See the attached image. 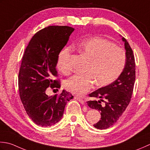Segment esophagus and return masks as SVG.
<instances>
[{
	"label": "esophagus",
	"mask_w": 150,
	"mask_h": 150,
	"mask_svg": "<svg viewBox=\"0 0 150 150\" xmlns=\"http://www.w3.org/2000/svg\"><path fill=\"white\" fill-rule=\"evenodd\" d=\"M74 98H76V100H78L79 101V102L81 103V104H83V105L84 103H85L84 100H83V99H82V98H81L80 97H78V96H75Z\"/></svg>",
	"instance_id": "1"
}]
</instances>
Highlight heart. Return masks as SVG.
<instances>
[{
    "instance_id": "heart-1",
    "label": "heart",
    "mask_w": 150,
    "mask_h": 150,
    "mask_svg": "<svg viewBox=\"0 0 150 150\" xmlns=\"http://www.w3.org/2000/svg\"><path fill=\"white\" fill-rule=\"evenodd\" d=\"M74 47L88 60L85 74L74 76L65 82L67 89L76 95L87 93L94 83L98 87L112 83L124 68V51L105 39L91 37L75 44ZM71 48L66 47L58 55L57 67L64 74L71 71Z\"/></svg>"
}]
</instances>
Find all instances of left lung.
<instances>
[{
  "label": "left lung",
  "instance_id": "left-lung-1",
  "mask_svg": "<svg viewBox=\"0 0 150 150\" xmlns=\"http://www.w3.org/2000/svg\"><path fill=\"white\" fill-rule=\"evenodd\" d=\"M122 40L126 50L124 71L112 83L88 94L89 97L99 99L87 102L88 107L101 112V119L94 124L99 129H108L115 124L129 105L132 96L135 81V57L126 39L123 38Z\"/></svg>",
  "mask_w": 150,
  "mask_h": 150
}]
</instances>
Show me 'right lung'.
<instances>
[{
  "instance_id": "add662e5",
  "label": "right lung",
  "mask_w": 150,
  "mask_h": 150,
  "mask_svg": "<svg viewBox=\"0 0 150 150\" xmlns=\"http://www.w3.org/2000/svg\"><path fill=\"white\" fill-rule=\"evenodd\" d=\"M74 30L68 26L45 27L32 37L24 52L18 77L19 96L26 113L38 126L57 123L67 102L73 98L64 89L48 96L46 90L61 87L56 79L58 55Z\"/></svg>"
}]
</instances>
